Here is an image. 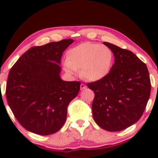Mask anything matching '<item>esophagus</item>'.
Returning a JSON list of instances; mask_svg holds the SVG:
<instances>
[{"instance_id":"34e87169","label":"esophagus","mask_w":158,"mask_h":158,"mask_svg":"<svg viewBox=\"0 0 158 158\" xmlns=\"http://www.w3.org/2000/svg\"><path fill=\"white\" fill-rule=\"evenodd\" d=\"M86 88L85 84H84V83H81V90H83V89H84V88Z\"/></svg>"}]
</instances>
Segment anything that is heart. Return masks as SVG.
<instances>
[{"label":"heart","instance_id":"heart-1","mask_svg":"<svg viewBox=\"0 0 158 158\" xmlns=\"http://www.w3.org/2000/svg\"><path fill=\"white\" fill-rule=\"evenodd\" d=\"M114 61V54L105 45L87 42L68 51L64 68L68 74L81 70V76L96 81L106 76Z\"/></svg>","mask_w":158,"mask_h":158}]
</instances>
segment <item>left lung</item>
<instances>
[{"label": "left lung", "instance_id": "8db88e82", "mask_svg": "<svg viewBox=\"0 0 158 158\" xmlns=\"http://www.w3.org/2000/svg\"><path fill=\"white\" fill-rule=\"evenodd\" d=\"M115 62L103 78L87 83L94 90V121L101 128L118 131L141 118L150 96L151 83L145 63L131 51L103 42Z\"/></svg>", "mask_w": 158, "mask_h": 158}]
</instances>
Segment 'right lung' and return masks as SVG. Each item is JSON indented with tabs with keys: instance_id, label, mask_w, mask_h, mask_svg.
I'll return each mask as SVG.
<instances>
[{
	"instance_id": "add662e5",
	"label": "right lung",
	"mask_w": 158,
	"mask_h": 158,
	"mask_svg": "<svg viewBox=\"0 0 158 158\" xmlns=\"http://www.w3.org/2000/svg\"><path fill=\"white\" fill-rule=\"evenodd\" d=\"M73 42L68 39L32 47L10 68L6 99L17 121L31 132L52 135L65 122L67 109L81 83L62 81L59 64L62 52Z\"/></svg>"
}]
</instances>
